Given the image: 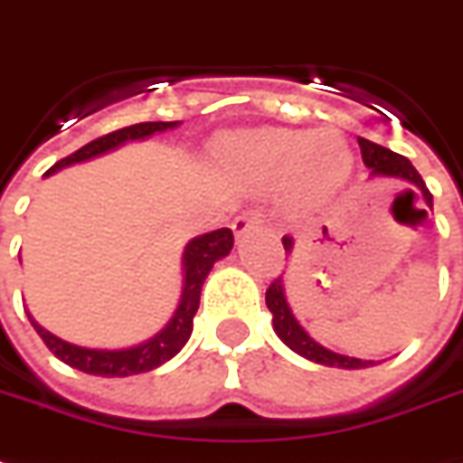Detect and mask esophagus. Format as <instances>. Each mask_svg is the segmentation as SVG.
<instances>
[{"mask_svg": "<svg viewBox=\"0 0 463 463\" xmlns=\"http://www.w3.org/2000/svg\"><path fill=\"white\" fill-rule=\"evenodd\" d=\"M263 225V215L258 213V210H245V213H241L235 221H232V232L238 235V238H242L245 232L255 231V228H260Z\"/></svg>", "mask_w": 463, "mask_h": 463, "instance_id": "1", "label": "esophagus"}]
</instances>
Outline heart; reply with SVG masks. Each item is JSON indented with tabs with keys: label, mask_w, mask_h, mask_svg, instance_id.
<instances>
[{
	"label": "heart",
	"mask_w": 463,
	"mask_h": 463,
	"mask_svg": "<svg viewBox=\"0 0 463 463\" xmlns=\"http://www.w3.org/2000/svg\"><path fill=\"white\" fill-rule=\"evenodd\" d=\"M231 155L255 187L278 190L290 183L293 195L318 205L338 193L354 167V155L333 130H283L263 128L238 135Z\"/></svg>",
	"instance_id": "b5f03b06"
}]
</instances>
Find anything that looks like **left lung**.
Here are the masks:
<instances>
[{"mask_svg": "<svg viewBox=\"0 0 463 463\" xmlns=\"http://www.w3.org/2000/svg\"><path fill=\"white\" fill-rule=\"evenodd\" d=\"M358 145H361V157H364V163H366V167H371V175L406 180V183H411V185H416L421 190V195L429 208L434 205V195L429 193V187H426V183L421 180V175L416 173V167H413L403 155L391 153L389 147H381V145L366 140V137H358ZM283 248H286V253H290V250H293V238H288L286 235V238H283ZM265 306L273 313V328H276L278 338H280L290 351H296V354L303 355V358H308L313 364H321V366L331 368L373 366V361H364V358H354V355L335 354V351H328L326 345L316 344L308 333L303 331V326L296 321L293 310L288 306L283 278H276V280L268 286V290H265Z\"/></svg>", "mask_w": 463, "mask_h": 463, "instance_id": "left-lung-1", "label": "left lung"}]
</instances>
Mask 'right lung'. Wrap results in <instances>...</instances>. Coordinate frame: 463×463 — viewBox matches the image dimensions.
<instances>
[{"instance_id":"add662e5","label":"right lung","mask_w":463,"mask_h":463,"mask_svg":"<svg viewBox=\"0 0 463 463\" xmlns=\"http://www.w3.org/2000/svg\"><path fill=\"white\" fill-rule=\"evenodd\" d=\"M180 122H140V125H130V128H122V130L109 132L102 135L97 140L87 142L85 147H80L77 153L70 157H64L57 165H52L47 170V175L62 170L67 165L82 163L90 157L115 150L122 142L130 140H145L155 132H165L177 128ZM232 248V231L231 228H221V231L205 232L198 235L185 245V253H183V296H180V306H177L175 316L170 318V323L165 326L163 331L153 335L150 341H145L140 345H132V348H119V351H102V348H82V345L67 344L62 338H57L54 333L47 328H42L40 323L29 316V321L34 326V331L40 333V338L44 345L50 348L52 354L57 355L60 361H64L67 366L77 368V371H85L92 376H135V373H145V371H153V368L163 366L165 361H170L173 355L180 354V348L187 344L190 333H193V316L198 313L200 306V290L203 283L208 278L210 268L215 265V260H221L225 255L231 253Z\"/></svg>"}]
</instances>
